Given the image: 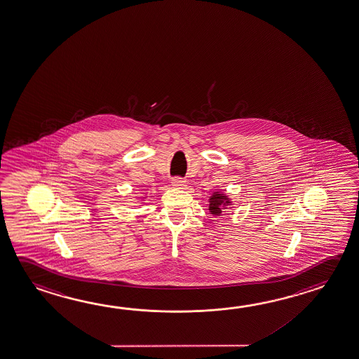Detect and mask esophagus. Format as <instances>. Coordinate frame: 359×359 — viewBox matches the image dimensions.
Segmentation results:
<instances>
[{
	"instance_id": "1",
	"label": "esophagus",
	"mask_w": 359,
	"mask_h": 359,
	"mask_svg": "<svg viewBox=\"0 0 359 359\" xmlns=\"http://www.w3.org/2000/svg\"><path fill=\"white\" fill-rule=\"evenodd\" d=\"M171 185H172V188L174 189L187 188V182H185V180H182V179H180V177H175V179H172V182H171Z\"/></svg>"
}]
</instances>
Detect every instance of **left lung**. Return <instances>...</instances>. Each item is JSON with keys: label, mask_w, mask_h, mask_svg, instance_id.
Segmentation results:
<instances>
[{"label": "left lung", "mask_w": 359, "mask_h": 359, "mask_svg": "<svg viewBox=\"0 0 359 359\" xmlns=\"http://www.w3.org/2000/svg\"><path fill=\"white\" fill-rule=\"evenodd\" d=\"M209 212L212 215H222V212L226 209H230L231 206L234 205L233 201L230 199L229 195L224 193L222 190H214L212 195L209 196Z\"/></svg>", "instance_id": "8db88e82"}]
</instances>
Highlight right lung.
Segmentation results:
<instances>
[{
    "instance_id": "obj_1",
    "label": "right lung",
    "mask_w": 359,
    "mask_h": 359,
    "mask_svg": "<svg viewBox=\"0 0 359 359\" xmlns=\"http://www.w3.org/2000/svg\"><path fill=\"white\" fill-rule=\"evenodd\" d=\"M145 199H147V195H142V198H140V200H142V201H140V206H142V204H144V201H145Z\"/></svg>"
}]
</instances>
